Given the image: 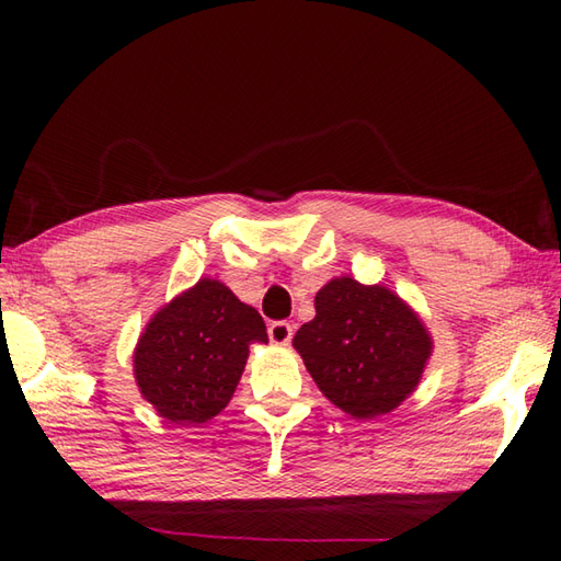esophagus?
Returning <instances> with one entry per match:
<instances>
[{"label": "esophagus", "mask_w": 561, "mask_h": 561, "mask_svg": "<svg viewBox=\"0 0 561 561\" xmlns=\"http://www.w3.org/2000/svg\"><path fill=\"white\" fill-rule=\"evenodd\" d=\"M267 335H270V342L277 344V347H289V342L294 337V328L289 323H284V320H279V323H272L267 328Z\"/></svg>", "instance_id": "obj_1"}]
</instances>
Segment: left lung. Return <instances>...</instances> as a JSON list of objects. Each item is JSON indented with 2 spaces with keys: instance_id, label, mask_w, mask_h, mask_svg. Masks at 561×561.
I'll use <instances>...</instances> for the list:
<instances>
[{
  "instance_id": "1",
  "label": "left lung",
  "mask_w": 561,
  "mask_h": 561,
  "mask_svg": "<svg viewBox=\"0 0 561 561\" xmlns=\"http://www.w3.org/2000/svg\"><path fill=\"white\" fill-rule=\"evenodd\" d=\"M294 350L335 408L376 420L420 386L434 340L392 289L335 277L316 294V318L296 332Z\"/></svg>"
}]
</instances>
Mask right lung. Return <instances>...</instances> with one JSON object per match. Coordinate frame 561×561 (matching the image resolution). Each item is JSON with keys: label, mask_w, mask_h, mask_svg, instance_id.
Segmentation results:
<instances>
[{"label": "right lung", "mask_w": 561, "mask_h": 561, "mask_svg": "<svg viewBox=\"0 0 561 561\" xmlns=\"http://www.w3.org/2000/svg\"><path fill=\"white\" fill-rule=\"evenodd\" d=\"M265 320L224 282L202 277L151 316L133 354L135 380L163 420L197 426L233 398Z\"/></svg>", "instance_id": "obj_1"}]
</instances>
